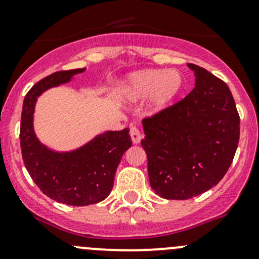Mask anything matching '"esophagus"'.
Wrapping results in <instances>:
<instances>
[{
	"label": "esophagus",
	"mask_w": 259,
	"mask_h": 259,
	"mask_svg": "<svg viewBox=\"0 0 259 259\" xmlns=\"http://www.w3.org/2000/svg\"><path fill=\"white\" fill-rule=\"evenodd\" d=\"M130 137H132V140L134 144H139L140 140H142V138H143V135L137 126H132L130 127Z\"/></svg>",
	"instance_id": "1"
}]
</instances>
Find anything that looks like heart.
Returning <instances> with one entry per match:
<instances>
[{"mask_svg":"<svg viewBox=\"0 0 259 259\" xmlns=\"http://www.w3.org/2000/svg\"><path fill=\"white\" fill-rule=\"evenodd\" d=\"M182 86V75L176 70H140L125 79L121 96L129 101L144 100L150 96V110L160 113L173 103Z\"/></svg>","mask_w":259,"mask_h":259,"instance_id":"1","label":"heart"}]
</instances>
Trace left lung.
<instances>
[{"instance_id": "8db88e82", "label": "left lung", "mask_w": 259, "mask_h": 259, "mask_svg": "<svg viewBox=\"0 0 259 259\" xmlns=\"http://www.w3.org/2000/svg\"><path fill=\"white\" fill-rule=\"evenodd\" d=\"M189 95L143 120L151 189L165 199L197 197L218 184L239 142V115L224 81L194 64Z\"/></svg>"}]
</instances>
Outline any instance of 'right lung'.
<instances>
[{
    "mask_svg": "<svg viewBox=\"0 0 259 259\" xmlns=\"http://www.w3.org/2000/svg\"><path fill=\"white\" fill-rule=\"evenodd\" d=\"M85 70L57 71L36 82L25 96L21 115V151L28 174L44 194L74 207L95 204L108 198L117 165L132 146L127 127L98 134L69 151L52 150L36 137L33 113L38 96L49 89L70 82Z\"/></svg>",
    "mask_w": 259,
    "mask_h": 259,
    "instance_id": "right-lung-1",
    "label": "right lung"
}]
</instances>
